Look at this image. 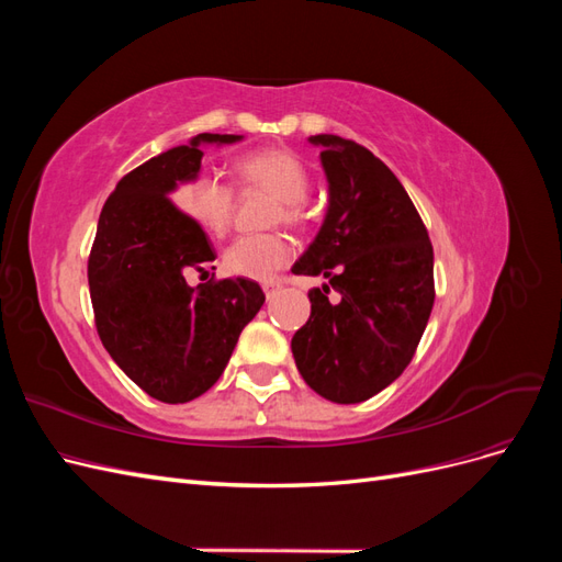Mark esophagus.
Instances as JSON below:
<instances>
[{
  "label": "esophagus",
  "instance_id": "esophagus-1",
  "mask_svg": "<svg viewBox=\"0 0 562 562\" xmlns=\"http://www.w3.org/2000/svg\"><path fill=\"white\" fill-rule=\"evenodd\" d=\"M262 291H265L267 300H271V297H274V295L281 291V283H277V281H267V283L262 285Z\"/></svg>",
  "mask_w": 562,
  "mask_h": 562
}]
</instances>
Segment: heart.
I'll list each match as a JSON object with an SVG mask.
<instances>
[{
	"label": "heart",
	"mask_w": 562,
	"mask_h": 562,
	"mask_svg": "<svg viewBox=\"0 0 562 562\" xmlns=\"http://www.w3.org/2000/svg\"><path fill=\"white\" fill-rule=\"evenodd\" d=\"M239 180L248 187H262L279 196L277 217L283 223H300L304 217L302 199L310 192V173L304 164L285 149H269L248 155L236 164ZM182 209L196 225L211 234H225L234 213V190L227 180L203 171L180 192ZM288 258L291 246L279 234H244L225 250V269L234 277L265 281L274 277Z\"/></svg>",
	"instance_id": "b5f03b06"
}]
</instances>
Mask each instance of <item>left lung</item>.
Listing matches in <instances>:
<instances>
[{"label":"left lung","mask_w":562,"mask_h":562,"mask_svg":"<svg viewBox=\"0 0 562 562\" xmlns=\"http://www.w3.org/2000/svg\"><path fill=\"white\" fill-rule=\"evenodd\" d=\"M328 209L293 274L323 277L293 335L302 380L333 403H361L413 361L434 307V248L398 178L363 145L312 135ZM338 300L329 297V291Z\"/></svg>","instance_id":"8db88e82"}]
</instances>
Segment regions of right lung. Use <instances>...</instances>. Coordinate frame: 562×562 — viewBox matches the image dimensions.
Masks as SVG:
<instances>
[{"label": "right lung", "instance_id": "1", "mask_svg": "<svg viewBox=\"0 0 562 562\" xmlns=\"http://www.w3.org/2000/svg\"><path fill=\"white\" fill-rule=\"evenodd\" d=\"M241 138L199 133L151 157L119 180L98 220L89 258L98 335L114 363L164 403L206 394L265 304L262 288L244 277L187 283V271L206 269L215 250L171 201L201 173L203 145Z\"/></svg>", "mask_w": 562, "mask_h": 562}]
</instances>
